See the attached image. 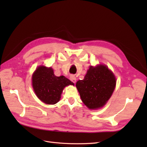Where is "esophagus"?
<instances>
[{"mask_svg":"<svg viewBox=\"0 0 147 147\" xmlns=\"http://www.w3.org/2000/svg\"><path fill=\"white\" fill-rule=\"evenodd\" d=\"M70 80L72 81L73 83H76V80H77L76 77H75V76H74V75H71V76L70 77Z\"/></svg>","mask_w":147,"mask_h":147,"instance_id":"1","label":"esophagus"}]
</instances>
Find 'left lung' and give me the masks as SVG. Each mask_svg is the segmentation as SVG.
<instances>
[{
    "label": "left lung",
    "mask_w": 147,
    "mask_h": 147,
    "mask_svg": "<svg viewBox=\"0 0 147 147\" xmlns=\"http://www.w3.org/2000/svg\"><path fill=\"white\" fill-rule=\"evenodd\" d=\"M116 86V78L105 65L90 66L84 78L76 87L82 102L88 109L96 110L105 105Z\"/></svg>",
    "instance_id": "8db88e82"
}]
</instances>
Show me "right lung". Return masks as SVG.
<instances>
[{
    "mask_svg": "<svg viewBox=\"0 0 147 147\" xmlns=\"http://www.w3.org/2000/svg\"><path fill=\"white\" fill-rule=\"evenodd\" d=\"M34 91L38 98L47 104L53 105L58 102L64 88L74 85L63 75L57 77L51 67L40 65L35 70L32 77Z\"/></svg>",
    "mask_w": 147,
    "mask_h": 147,
    "instance_id": "obj_1",
    "label": "right lung"
}]
</instances>
